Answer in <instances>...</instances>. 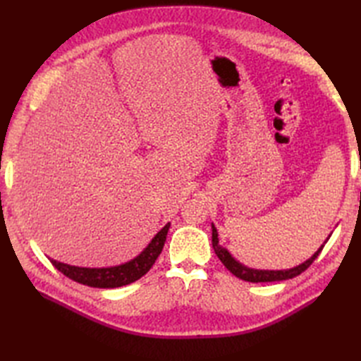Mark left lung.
Wrapping results in <instances>:
<instances>
[{
    "mask_svg": "<svg viewBox=\"0 0 361 361\" xmlns=\"http://www.w3.org/2000/svg\"><path fill=\"white\" fill-rule=\"evenodd\" d=\"M331 235H329V238L325 239V243L318 248L316 253L307 259L302 264H300L298 267H293L290 269H255V268H248L245 265H243L241 262H238L231 253H228L227 248H224L223 245H220V239H218V232H216V227L212 224V247L215 255L218 256L223 262V265L232 272L233 276H236L238 279L245 280V281H251V283H265V281H281V280H289L300 276L302 271L307 269L312 264L313 260L319 256V253L322 251L324 245L329 241Z\"/></svg>",
    "mask_w": 361,
    "mask_h": 361,
    "instance_id": "8db88e82",
    "label": "left lung"
}]
</instances>
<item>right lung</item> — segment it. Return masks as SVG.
Here are the masks:
<instances>
[{
    "label": "right lung",
    "mask_w": 361,
    "mask_h": 361,
    "mask_svg": "<svg viewBox=\"0 0 361 361\" xmlns=\"http://www.w3.org/2000/svg\"><path fill=\"white\" fill-rule=\"evenodd\" d=\"M170 228V223L164 226L161 231L152 238L149 245L141 251V253L125 262L122 265L116 267H106V268H84V267H73L63 264L51 259L52 265L56 267L64 276L72 279L73 281H78L81 285L90 286V288H102V289H111L120 288L134 283L138 279L143 277L146 272L154 267L155 260L161 255L164 243H166L167 232Z\"/></svg>",
    "instance_id": "obj_1"
}]
</instances>
